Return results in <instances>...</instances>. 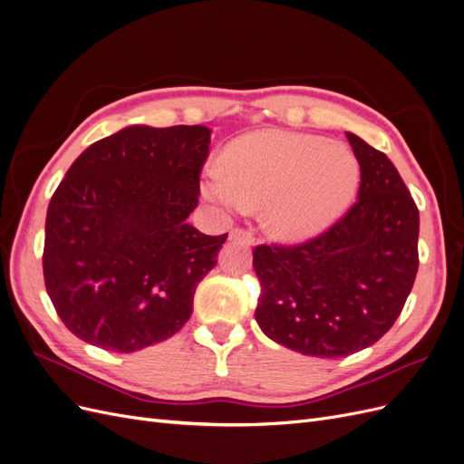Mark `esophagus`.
<instances>
[{
	"mask_svg": "<svg viewBox=\"0 0 464 464\" xmlns=\"http://www.w3.org/2000/svg\"><path fill=\"white\" fill-rule=\"evenodd\" d=\"M230 240H240L247 246L254 244V234H251L249 230H244V228H232L230 230Z\"/></svg>",
	"mask_w": 464,
	"mask_h": 464,
	"instance_id": "obj_1",
	"label": "esophagus"
}]
</instances>
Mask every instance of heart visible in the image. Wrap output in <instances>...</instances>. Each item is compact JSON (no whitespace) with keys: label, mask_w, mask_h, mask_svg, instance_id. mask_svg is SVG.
<instances>
[{"label":"heart","mask_w":464,"mask_h":464,"mask_svg":"<svg viewBox=\"0 0 464 464\" xmlns=\"http://www.w3.org/2000/svg\"><path fill=\"white\" fill-rule=\"evenodd\" d=\"M358 184V160L343 143L265 130L230 145L227 166L215 164L207 170L203 193L234 210L265 205L271 232L304 240L344 213Z\"/></svg>","instance_id":"b5f03b06"}]
</instances>
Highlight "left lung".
<instances>
[{
	"mask_svg": "<svg viewBox=\"0 0 464 464\" xmlns=\"http://www.w3.org/2000/svg\"><path fill=\"white\" fill-rule=\"evenodd\" d=\"M358 201L296 246L254 249L261 331L305 356L341 358L377 343L401 315L418 271L420 215L387 154L346 133Z\"/></svg>",
	"mask_w": 464,
	"mask_h": 464,
	"instance_id": "obj_1",
	"label": "left lung"
}]
</instances>
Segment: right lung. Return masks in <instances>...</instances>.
I'll return each instance as SVG.
<instances>
[{
    "label": "right lung",
    "instance_id": "1",
    "mask_svg": "<svg viewBox=\"0 0 464 464\" xmlns=\"http://www.w3.org/2000/svg\"><path fill=\"white\" fill-rule=\"evenodd\" d=\"M210 130L131 125L92 143L53 191L42 269L63 325L110 353L170 339L228 234L188 222Z\"/></svg>",
    "mask_w": 464,
    "mask_h": 464
}]
</instances>
